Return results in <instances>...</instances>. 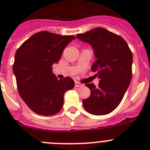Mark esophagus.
Masks as SVG:
<instances>
[{
  "mask_svg": "<svg viewBox=\"0 0 150 150\" xmlns=\"http://www.w3.org/2000/svg\"><path fill=\"white\" fill-rule=\"evenodd\" d=\"M75 87H77V88H78V87H81V86H83V84H81V83H79V82H75Z\"/></svg>",
  "mask_w": 150,
  "mask_h": 150,
  "instance_id": "obj_1",
  "label": "esophagus"
}]
</instances>
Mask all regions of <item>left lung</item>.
Instances as JSON below:
<instances>
[{"label": "left lung", "mask_w": 150, "mask_h": 150, "mask_svg": "<svg viewBox=\"0 0 150 150\" xmlns=\"http://www.w3.org/2000/svg\"><path fill=\"white\" fill-rule=\"evenodd\" d=\"M76 37L93 48L96 61L91 70L99 78L97 87L86 84L91 96L83 100V105L90 114H109L120 104L131 83L132 53L122 37L104 28L93 29Z\"/></svg>", "instance_id": "obj_1"}]
</instances>
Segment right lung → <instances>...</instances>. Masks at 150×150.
I'll use <instances>...</instances> for the list:
<instances>
[{
    "mask_svg": "<svg viewBox=\"0 0 150 150\" xmlns=\"http://www.w3.org/2000/svg\"><path fill=\"white\" fill-rule=\"evenodd\" d=\"M76 38L42 31L32 35L16 51L13 65L18 91L34 112L45 116L59 112L66 91L75 82L58 80L52 65L59 61L64 48Z\"/></svg>",
    "mask_w": 150,
    "mask_h": 150,
    "instance_id": "add662e5",
    "label": "right lung"
}]
</instances>
